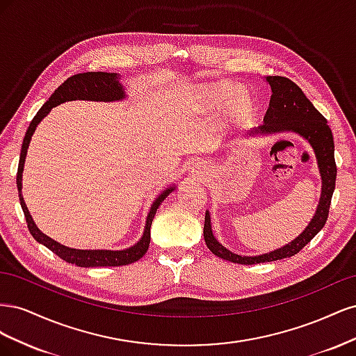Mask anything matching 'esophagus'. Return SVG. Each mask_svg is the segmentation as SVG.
Segmentation results:
<instances>
[{
  "instance_id": "obj_1",
  "label": "esophagus",
  "mask_w": 356,
  "mask_h": 356,
  "mask_svg": "<svg viewBox=\"0 0 356 356\" xmlns=\"http://www.w3.org/2000/svg\"><path fill=\"white\" fill-rule=\"evenodd\" d=\"M193 174H195L196 178H203L204 175L209 174V166L204 165L203 161H197V163L193 166Z\"/></svg>"
}]
</instances>
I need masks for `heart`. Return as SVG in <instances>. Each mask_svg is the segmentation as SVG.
<instances>
[{
	"mask_svg": "<svg viewBox=\"0 0 356 356\" xmlns=\"http://www.w3.org/2000/svg\"><path fill=\"white\" fill-rule=\"evenodd\" d=\"M196 99L204 111H221L225 123H245L251 120L255 110L252 96L227 81L203 86L197 90Z\"/></svg>",
	"mask_w": 356,
	"mask_h": 356,
	"instance_id": "1",
	"label": "heart"
}]
</instances>
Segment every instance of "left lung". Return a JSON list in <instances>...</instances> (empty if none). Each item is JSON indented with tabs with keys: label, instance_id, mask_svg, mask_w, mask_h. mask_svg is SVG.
Here are the masks:
<instances>
[{
	"label": "left lung",
	"instance_id": "left-lung-1",
	"mask_svg": "<svg viewBox=\"0 0 356 356\" xmlns=\"http://www.w3.org/2000/svg\"><path fill=\"white\" fill-rule=\"evenodd\" d=\"M266 81L270 86L272 96L263 118V124L252 129L251 132L246 134V136H267L285 132L300 135L306 139L312 149H314L322 186L316 212L314 218L306 225V229L294 241L277 248L275 251L260 255H239L222 246L213 236L211 213L207 211V213H204L203 238L209 251L213 255L222 258V260L248 266L282 260V258L293 257L303 250L327 222L337 177L336 160H334V139L325 117L315 108L314 104L306 98L303 90L294 81H291L286 77H279V75H268V77H266Z\"/></svg>",
	"mask_w": 356,
	"mask_h": 356
}]
</instances>
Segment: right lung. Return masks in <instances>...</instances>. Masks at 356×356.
I'll return each mask as SVG.
<instances>
[{
    "instance_id": "add662e5",
    "label": "right lung",
    "mask_w": 356,
    "mask_h": 356,
    "mask_svg": "<svg viewBox=\"0 0 356 356\" xmlns=\"http://www.w3.org/2000/svg\"><path fill=\"white\" fill-rule=\"evenodd\" d=\"M126 98V92L123 84L120 83V75L117 72H83V74H75L68 80L63 81L59 88L55 90L49 101L41 106L35 117L32 118V122L28 127V131L24 138L22 149H20V159H19V166H17V177H16V184L19 191V200L20 207L25 213L26 224L29 233L32 234L38 243H42L51 252H55L62 260L67 263L75 264L79 267H106V266H126L138 261L139 258H143L149 246V229H152V222L156 215L157 208L161 204L172 191L177 187L172 186L163 190L153 202L152 208L147 215L145 220V227L144 233L135 245L126 248V250H75V248H70L56 242L55 239L49 238L47 234L42 233L32 220L31 213L26 208V203L22 196V174H24V166H25V159L28 153V147L31 143V138L34 135L37 126L40 122L44 118L51 108L55 106L68 102V101H95V102H115V101H123Z\"/></svg>"
}]
</instances>
